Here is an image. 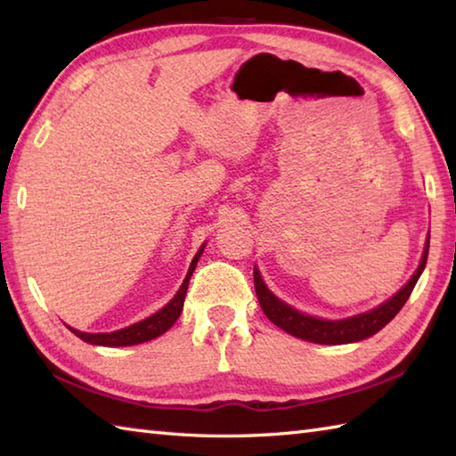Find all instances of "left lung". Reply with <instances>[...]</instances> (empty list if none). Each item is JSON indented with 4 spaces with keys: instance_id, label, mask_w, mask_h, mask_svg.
<instances>
[{
    "instance_id": "obj_1",
    "label": "left lung",
    "mask_w": 456,
    "mask_h": 456,
    "mask_svg": "<svg viewBox=\"0 0 456 456\" xmlns=\"http://www.w3.org/2000/svg\"><path fill=\"white\" fill-rule=\"evenodd\" d=\"M428 255H429V235L425 239L423 255L418 268H415L411 278L398 289V292L386 299V302H382L380 305L345 319H323V317L309 315L305 312H299V309L286 304L284 299H280L276 294L270 292L263 276H260V270L255 266L253 274H255L256 297L270 322L292 337L304 338V341L317 343V345L358 343L376 335L382 327L388 325L392 319L398 315V312L403 307V304L408 302L410 294L413 292L415 284H418V280L425 270Z\"/></svg>"
}]
</instances>
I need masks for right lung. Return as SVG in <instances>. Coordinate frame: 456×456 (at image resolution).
<instances>
[{"instance_id":"1","label":"right lung","mask_w":456,"mask_h":456,"mask_svg":"<svg viewBox=\"0 0 456 456\" xmlns=\"http://www.w3.org/2000/svg\"><path fill=\"white\" fill-rule=\"evenodd\" d=\"M208 243H203L200 247V250L193 256L191 265L188 268V274L183 278V282L180 286V289L170 302L160 307L157 314H152L149 317L141 319V322L133 323L129 327H123L118 329V331H111V333H86V331H78V329H74L70 325H66L70 331L80 337L84 343H90V345H98V346H131V345H141V343H147L152 341V338L160 337L162 333H167L168 329L176 323V319L180 317L182 309H183V299H186V292H188V284H190V278L193 274V270L198 266V260L203 255V248H206Z\"/></svg>"}]
</instances>
